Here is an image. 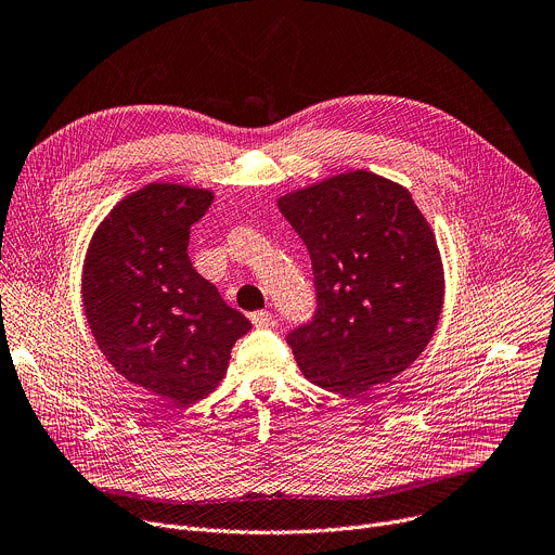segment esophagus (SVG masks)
Here are the masks:
<instances>
[{
  "mask_svg": "<svg viewBox=\"0 0 555 555\" xmlns=\"http://www.w3.org/2000/svg\"><path fill=\"white\" fill-rule=\"evenodd\" d=\"M249 319H251V323L256 325V327H270L274 321H272V314L268 312V310H258V312H254V314H249Z\"/></svg>",
  "mask_w": 555,
  "mask_h": 555,
  "instance_id": "obj_1",
  "label": "esophagus"
}]
</instances>
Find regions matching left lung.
<instances>
[{
  "instance_id": "left-lung-1",
  "label": "left lung",
  "mask_w": 555,
  "mask_h": 555,
  "mask_svg": "<svg viewBox=\"0 0 555 555\" xmlns=\"http://www.w3.org/2000/svg\"><path fill=\"white\" fill-rule=\"evenodd\" d=\"M312 258L317 312L292 330L301 373L354 397L405 371L428 346L444 304V268L411 192L348 171L279 198Z\"/></svg>"
}]
</instances>
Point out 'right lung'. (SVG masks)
Segmentation results:
<instances>
[{
	"instance_id": "right-lung-1",
	"label": "right lung",
	"mask_w": 555,
	"mask_h": 555,
	"mask_svg": "<svg viewBox=\"0 0 555 555\" xmlns=\"http://www.w3.org/2000/svg\"><path fill=\"white\" fill-rule=\"evenodd\" d=\"M214 192L150 182L125 196L95 230L82 268V304L106 361L173 405L223 382L230 352L251 323L203 279L190 230Z\"/></svg>"
}]
</instances>
